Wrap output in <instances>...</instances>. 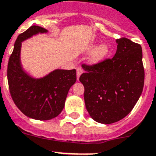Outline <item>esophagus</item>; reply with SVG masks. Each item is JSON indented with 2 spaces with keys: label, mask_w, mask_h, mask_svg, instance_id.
<instances>
[{
  "label": "esophagus",
  "mask_w": 156,
  "mask_h": 156,
  "mask_svg": "<svg viewBox=\"0 0 156 156\" xmlns=\"http://www.w3.org/2000/svg\"><path fill=\"white\" fill-rule=\"evenodd\" d=\"M82 73H83V70L81 69V68H77V79L79 80L80 76H81V75Z\"/></svg>",
  "instance_id": "1"
}]
</instances>
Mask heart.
<instances>
[{
	"instance_id": "heart-1",
	"label": "heart",
	"mask_w": 156,
	"mask_h": 156,
	"mask_svg": "<svg viewBox=\"0 0 156 156\" xmlns=\"http://www.w3.org/2000/svg\"><path fill=\"white\" fill-rule=\"evenodd\" d=\"M87 52L88 53L92 52L88 60L89 64H97L104 61L108 57L109 54V47L107 44H105V43L101 44L97 48H95V45H92L88 47Z\"/></svg>"
}]
</instances>
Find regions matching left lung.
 I'll list each match as a JSON object with an SVG mask.
<instances>
[{
  "mask_svg": "<svg viewBox=\"0 0 156 156\" xmlns=\"http://www.w3.org/2000/svg\"><path fill=\"white\" fill-rule=\"evenodd\" d=\"M112 59L82 68L85 107L95 121L109 124L130 113L141 95L144 71L141 45L127 38L116 40Z\"/></svg>",
  "mask_w": 156,
  "mask_h": 156,
  "instance_id": "8db88e82",
  "label": "left lung"
}]
</instances>
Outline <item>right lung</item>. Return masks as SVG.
I'll use <instances>...</instances> for the list:
<instances>
[{"instance_id":"right-lung-1","label":"right lung","mask_w":156,"mask_h":156,"mask_svg":"<svg viewBox=\"0 0 156 156\" xmlns=\"http://www.w3.org/2000/svg\"><path fill=\"white\" fill-rule=\"evenodd\" d=\"M48 31L33 26L19 35L8 64L9 90L15 104L29 118L49 120L63 110L69 89L76 82V70L55 69L41 78H35L22 67V42Z\"/></svg>"}]
</instances>
